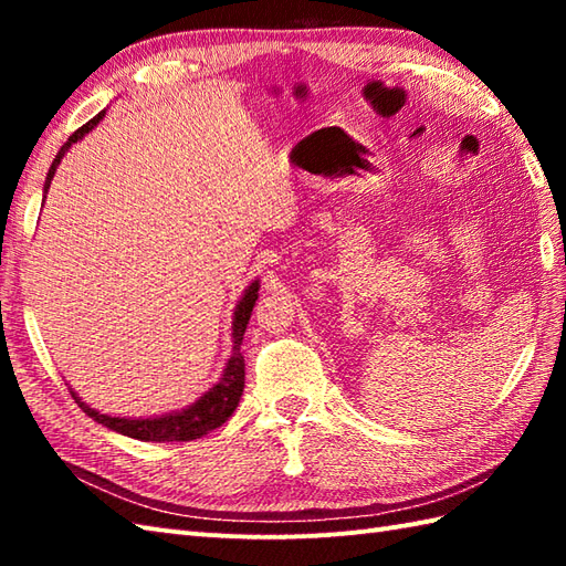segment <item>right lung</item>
Returning a JSON list of instances; mask_svg holds the SVG:
<instances>
[{"instance_id":"1","label":"right lung","mask_w":566,"mask_h":566,"mask_svg":"<svg viewBox=\"0 0 566 566\" xmlns=\"http://www.w3.org/2000/svg\"><path fill=\"white\" fill-rule=\"evenodd\" d=\"M102 114H97L94 118H90L87 124L82 128H77L75 134L67 138V143L60 153L55 155V160L51 165V170H48L45 177V189L51 187V179L55 175V167L63 160V155L67 153V148L72 143H77L84 134H90V130L102 122ZM258 290L260 284L258 280L252 282L243 298H240V304L235 308V318H233V355L228 359V365L223 369V377L219 379L213 389H209L207 394L201 396L197 403H191L189 408L179 413H170V416H163V418H138V420H130V418H112V416H104L99 411H94L87 403H82L80 396L72 394V399L77 401V406L82 408L84 413L90 418L97 420V423L112 428L116 432H122V436L128 438H136L143 442H187V440H197L201 436H207V432L216 430L219 426H223L231 413L235 411V406L240 401V394H243L245 387V359L240 355V345H243V335L248 328V321L252 314V306L258 302Z\"/></svg>"}]
</instances>
